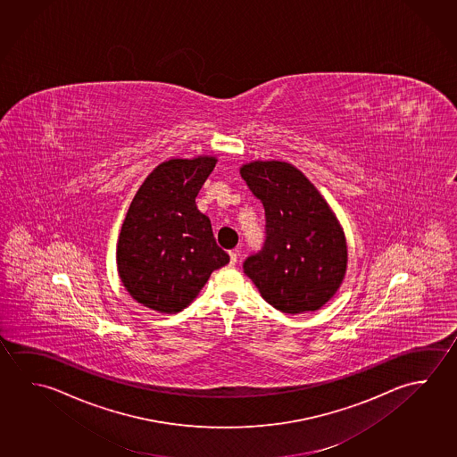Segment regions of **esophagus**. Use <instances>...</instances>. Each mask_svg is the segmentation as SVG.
I'll use <instances>...</instances> for the list:
<instances>
[{
  "mask_svg": "<svg viewBox=\"0 0 457 457\" xmlns=\"http://www.w3.org/2000/svg\"><path fill=\"white\" fill-rule=\"evenodd\" d=\"M229 258H231L232 266L237 263V258H239V250H231V252H229Z\"/></svg>",
  "mask_w": 457,
  "mask_h": 457,
  "instance_id": "34e87169",
  "label": "esophagus"
}]
</instances>
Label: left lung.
<instances>
[{"instance_id": "8db88e82", "label": "left lung", "mask_w": 457, "mask_h": 457, "mask_svg": "<svg viewBox=\"0 0 457 457\" xmlns=\"http://www.w3.org/2000/svg\"><path fill=\"white\" fill-rule=\"evenodd\" d=\"M240 177L262 201L266 240L244 272L276 310L316 312L344 282L348 248L326 199L292 163L248 162Z\"/></svg>"}]
</instances>
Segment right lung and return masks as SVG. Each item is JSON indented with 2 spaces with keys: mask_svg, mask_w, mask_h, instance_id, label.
<instances>
[{
  "mask_svg": "<svg viewBox=\"0 0 457 457\" xmlns=\"http://www.w3.org/2000/svg\"><path fill=\"white\" fill-rule=\"evenodd\" d=\"M217 165L213 155L162 162L129 204L117 242L121 284L137 303L178 312L210 274L229 263L195 197Z\"/></svg>",
  "mask_w": 457,
  "mask_h": 457,
  "instance_id": "obj_1",
  "label": "right lung"
}]
</instances>
